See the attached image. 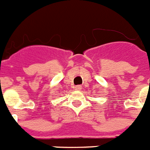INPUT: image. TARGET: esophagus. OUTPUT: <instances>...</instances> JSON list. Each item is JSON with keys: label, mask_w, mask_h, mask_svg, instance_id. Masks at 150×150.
Listing matches in <instances>:
<instances>
[{"label": "esophagus", "mask_w": 150, "mask_h": 150, "mask_svg": "<svg viewBox=\"0 0 150 150\" xmlns=\"http://www.w3.org/2000/svg\"><path fill=\"white\" fill-rule=\"evenodd\" d=\"M75 90H78V91H79V90H81L82 87H81V86H80V85H78V86H75Z\"/></svg>", "instance_id": "1"}]
</instances>
